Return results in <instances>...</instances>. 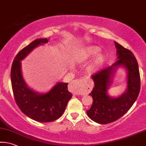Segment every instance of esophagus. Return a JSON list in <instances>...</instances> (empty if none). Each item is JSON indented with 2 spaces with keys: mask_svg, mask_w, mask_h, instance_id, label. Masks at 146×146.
Masks as SVG:
<instances>
[{
  "mask_svg": "<svg viewBox=\"0 0 146 146\" xmlns=\"http://www.w3.org/2000/svg\"><path fill=\"white\" fill-rule=\"evenodd\" d=\"M71 87L76 91L82 93H87L92 89V86L86 81H79V80H73L71 83Z\"/></svg>",
  "mask_w": 146,
  "mask_h": 146,
  "instance_id": "1",
  "label": "esophagus"
}]
</instances>
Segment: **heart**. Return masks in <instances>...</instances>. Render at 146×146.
I'll use <instances>...</instances> for the list:
<instances>
[{"instance_id": "b5f03b06", "label": "heart", "mask_w": 146, "mask_h": 146, "mask_svg": "<svg viewBox=\"0 0 146 146\" xmlns=\"http://www.w3.org/2000/svg\"><path fill=\"white\" fill-rule=\"evenodd\" d=\"M100 48L96 46H90L80 50L78 53L77 59L79 62H84L90 58L96 56L100 52ZM105 61V56L104 54H99L95 60L94 64L90 66V71H94L101 66Z\"/></svg>"}]
</instances>
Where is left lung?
<instances>
[{"mask_svg":"<svg viewBox=\"0 0 146 146\" xmlns=\"http://www.w3.org/2000/svg\"><path fill=\"white\" fill-rule=\"evenodd\" d=\"M117 60L111 66L92 75L94 88L90 95L93 98L91 108L86 111L92 120L100 124H107L118 119L130 109L137 99L140 90V77L137 60L131 50L114 41ZM119 66L127 71V87L117 98L107 94L113 73Z\"/></svg>","mask_w":146,"mask_h":146,"instance_id":"1","label":"left lung"}]
</instances>
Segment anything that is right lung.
Returning a JSON list of instances; mask_svg holds the SVG:
<instances>
[{
	"label": "right lung",
	"instance_id": "right-lung-1",
	"mask_svg": "<svg viewBox=\"0 0 146 146\" xmlns=\"http://www.w3.org/2000/svg\"><path fill=\"white\" fill-rule=\"evenodd\" d=\"M48 41L47 38L38 39L21 50L13 62L10 75L13 96L20 110L31 119L43 123L58 119L72 97L68 83L58 82L47 93L38 94L29 88L23 79L21 60L34 48Z\"/></svg>",
	"mask_w": 146,
	"mask_h": 146
}]
</instances>
